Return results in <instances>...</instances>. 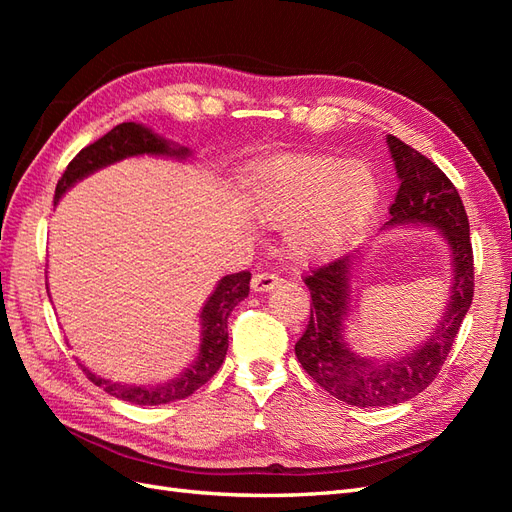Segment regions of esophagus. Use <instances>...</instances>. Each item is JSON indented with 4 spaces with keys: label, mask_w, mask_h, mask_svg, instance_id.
<instances>
[{
    "label": "esophagus",
    "mask_w": 512,
    "mask_h": 512,
    "mask_svg": "<svg viewBox=\"0 0 512 512\" xmlns=\"http://www.w3.org/2000/svg\"><path fill=\"white\" fill-rule=\"evenodd\" d=\"M280 282H282V277L275 273H256L252 277V290L254 292H269Z\"/></svg>",
    "instance_id": "1"
}]
</instances>
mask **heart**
<instances>
[{
    "mask_svg": "<svg viewBox=\"0 0 512 512\" xmlns=\"http://www.w3.org/2000/svg\"><path fill=\"white\" fill-rule=\"evenodd\" d=\"M245 190L254 215L286 226L288 252L305 262L346 250L378 203V183L365 164L307 153L260 162Z\"/></svg>",
    "mask_w": 512,
    "mask_h": 512,
    "instance_id": "1",
    "label": "heart"
}]
</instances>
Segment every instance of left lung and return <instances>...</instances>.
<instances>
[{
  "label": "left lung",
  "instance_id": "left-lung-1",
  "mask_svg": "<svg viewBox=\"0 0 512 512\" xmlns=\"http://www.w3.org/2000/svg\"><path fill=\"white\" fill-rule=\"evenodd\" d=\"M386 145L399 177L386 228L401 224L438 228L451 247L453 284L444 314L427 342L399 359L378 361L356 354L344 337L356 256L333 260L305 277L312 292V314L305 333L294 344V354L324 391L359 408L404 404L425 391L440 374L474 297L470 224L455 185L429 158L397 136H386Z\"/></svg>",
  "mask_w": 512,
  "mask_h": 512
}]
</instances>
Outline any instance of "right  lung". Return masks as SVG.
Instances as JSON below:
<instances>
[{
	"label": "right lung",
	"instance_id": "1",
	"mask_svg": "<svg viewBox=\"0 0 512 512\" xmlns=\"http://www.w3.org/2000/svg\"><path fill=\"white\" fill-rule=\"evenodd\" d=\"M132 156H166L183 160L190 156V149L166 141V138L145 128L143 123H119L111 132H106L102 138H98L96 143H91L76 153V158L68 164L64 175L57 181L55 203H59V198L64 196L76 181L89 177L91 173H96V170L108 164H115L123 158ZM250 280V271H239L222 277L218 286H215L213 294L203 307V312H200L198 356L177 378L151 386L121 384L104 380L98 374H91L85 365H81L87 378L96 386H100V389H104L108 395L130 401V404L136 406H160L190 397L196 389L209 382L215 371L224 363L228 350V316L232 309L237 307V303H241L247 294H250Z\"/></svg>",
	"mask_w": 512,
	"mask_h": 512
}]
</instances>
